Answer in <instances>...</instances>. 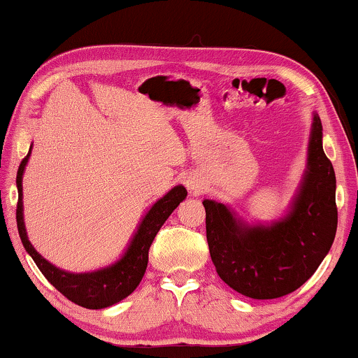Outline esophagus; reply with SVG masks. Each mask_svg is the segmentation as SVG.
<instances>
[{"label":"esophagus","instance_id":"1","mask_svg":"<svg viewBox=\"0 0 358 358\" xmlns=\"http://www.w3.org/2000/svg\"><path fill=\"white\" fill-rule=\"evenodd\" d=\"M185 185H187V189L194 194H200L203 189V182L197 178V176H189V178L185 179Z\"/></svg>","mask_w":358,"mask_h":358}]
</instances>
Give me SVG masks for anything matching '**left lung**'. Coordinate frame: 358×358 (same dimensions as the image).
Returning <instances> with one entry per match:
<instances>
[{"instance_id":"left-lung-1","label":"left lung","mask_w":358,"mask_h":358,"mask_svg":"<svg viewBox=\"0 0 358 358\" xmlns=\"http://www.w3.org/2000/svg\"><path fill=\"white\" fill-rule=\"evenodd\" d=\"M210 256L233 290L256 300L300 288L329 252L337 229L336 174L322 150V125L313 119L308 171L290 213L272 227H249L223 203L205 199Z\"/></svg>"}]
</instances>
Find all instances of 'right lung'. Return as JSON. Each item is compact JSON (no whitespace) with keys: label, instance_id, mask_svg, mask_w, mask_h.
<instances>
[{"label":"right lung","instance_id":"1","mask_svg":"<svg viewBox=\"0 0 358 358\" xmlns=\"http://www.w3.org/2000/svg\"><path fill=\"white\" fill-rule=\"evenodd\" d=\"M29 155H31V151L19 164L16 178L19 195L16 222L19 236H21L26 251L31 254L34 262L37 264V267L41 268V272L45 275L47 280L63 296H66L68 300L76 303V305L90 308V310H101V308L112 306L120 300H124L138 287L141 278H143L146 266H148V251L151 243H153L156 233L159 231V228L163 227L169 215L185 199L187 190L182 185H176L174 189H171L163 199H159L150 208V212L145 215L143 222L140 223L138 229H136L135 236L131 239L124 257L117 261L114 266L90 273H70L60 271V268L52 266L50 262H47L27 239L22 220V173L27 164Z\"/></svg>","mask_w":358,"mask_h":358}]
</instances>
